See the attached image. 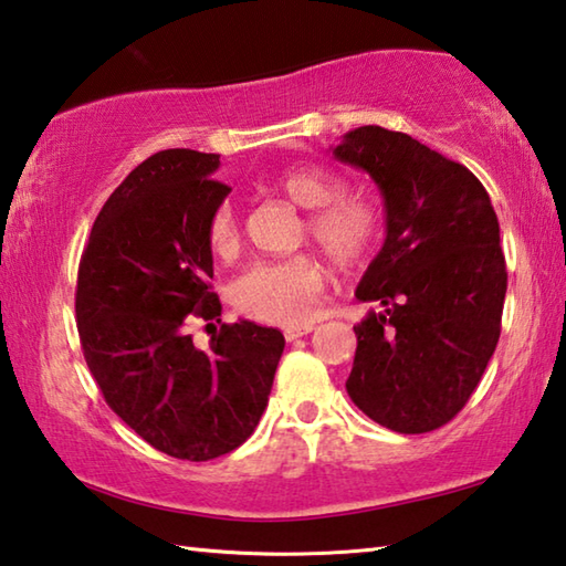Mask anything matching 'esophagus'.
<instances>
[{
    "instance_id": "obj_1",
    "label": "esophagus",
    "mask_w": 566,
    "mask_h": 566,
    "mask_svg": "<svg viewBox=\"0 0 566 566\" xmlns=\"http://www.w3.org/2000/svg\"><path fill=\"white\" fill-rule=\"evenodd\" d=\"M312 332H314L312 324H304V326H286V328H284V338H286V342H294V338L306 336V334H312Z\"/></svg>"
}]
</instances>
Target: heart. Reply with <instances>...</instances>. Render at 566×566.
Instances as JSON below:
<instances>
[{
  "label": "heart",
  "instance_id": "b5f03b06",
  "mask_svg": "<svg viewBox=\"0 0 566 566\" xmlns=\"http://www.w3.org/2000/svg\"><path fill=\"white\" fill-rule=\"evenodd\" d=\"M286 198L306 212V234L328 262L348 270L374 250L381 234V220L371 205L344 198L346 182L324 168L294 166L274 180ZM208 242L212 252L232 254L240 244L238 214L230 202L212 210L208 220ZM324 292V274L310 256L254 262L232 282V304L242 314L266 324L302 326L312 322L318 296Z\"/></svg>",
  "mask_w": 566,
  "mask_h": 566
}]
</instances>
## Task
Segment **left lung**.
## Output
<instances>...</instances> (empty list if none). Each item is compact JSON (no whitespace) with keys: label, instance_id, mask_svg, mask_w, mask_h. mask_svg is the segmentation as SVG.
I'll return each mask as SVG.
<instances>
[{"label":"left lung","instance_id":"1","mask_svg":"<svg viewBox=\"0 0 566 566\" xmlns=\"http://www.w3.org/2000/svg\"><path fill=\"white\" fill-rule=\"evenodd\" d=\"M334 158L376 182L384 248L356 286L381 304L354 326L346 390L378 426L428 433L453 420L495 354L507 292L500 222L472 172L406 133L348 130Z\"/></svg>","mask_w":566,"mask_h":566}]
</instances>
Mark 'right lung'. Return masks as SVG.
I'll use <instances>...</instances> for the list:
<instances>
[{"instance_id":"1","label":"right lung","mask_w":566,"mask_h":566,"mask_svg":"<svg viewBox=\"0 0 566 566\" xmlns=\"http://www.w3.org/2000/svg\"><path fill=\"white\" fill-rule=\"evenodd\" d=\"M218 153L160 150L101 208L81 254L76 326L84 358L123 423L156 450L202 462L248 440L284 352L280 328L222 324L208 220L230 188ZM221 324L208 349L189 324Z\"/></svg>"}]
</instances>
